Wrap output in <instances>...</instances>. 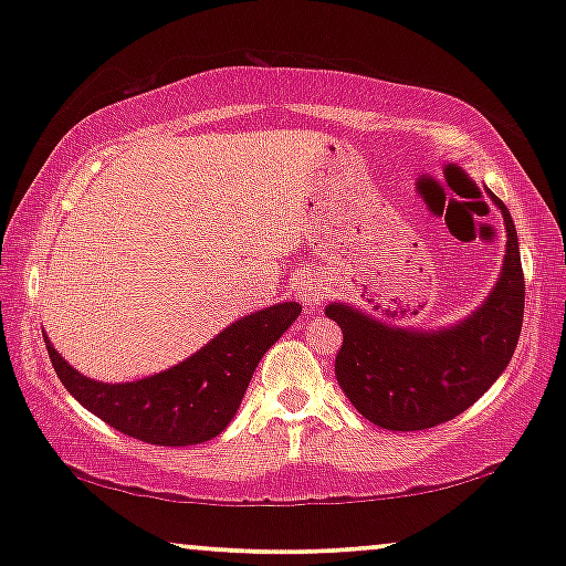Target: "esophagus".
Returning a JSON list of instances; mask_svg holds the SVG:
<instances>
[{"label":"esophagus","mask_w":566,"mask_h":566,"mask_svg":"<svg viewBox=\"0 0 566 566\" xmlns=\"http://www.w3.org/2000/svg\"><path fill=\"white\" fill-rule=\"evenodd\" d=\"M293 291H296V296L304 301L306 312H314V308L324 301V296H327V285H324L319 275L308 273V270L293 281Z\"/></svg>","instance_id":"obj_1"}]
</instances>
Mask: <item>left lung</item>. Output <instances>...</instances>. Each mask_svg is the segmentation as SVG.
<instances>
[{"mask_svg":"<svg viewBox=\"0 0 566 566\" xmlns=\"http://www.w3.org/2000/svg\"><path fill=\"white\" fill-rule=\"evenodd\" d=\"M492 196V192H490ZM507 229L505 265L490 298L446 332H407L329 304L343 329L335 376L353 407L378 428L428 430L474 405L513 358L523 327L525 277L515 223L497 196Z\"/></svg>","mask_w":566,"mask_h":566,"instance_id":"1","label":"left lung"}]
</instances>
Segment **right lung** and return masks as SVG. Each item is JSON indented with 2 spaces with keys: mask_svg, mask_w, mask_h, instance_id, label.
Wrapping results in <instances>:
<instances>
[{
  "mask_svg": "<svg viewBox=\"0 0 566 566\" xmlns=\"http://www.w3.org/2000/svg\"><path fill=\"white\" fill-rule=\"evenodd\" d=\"M298 314L293 301L262 308L231 324L180 366L130 384L92 381L51 343L45 350L66 391L123 436L151 446H196L231 422L262 355Z\"/></svg>",
  "mask_w": 566,
  "mask_h": 566,
  "instance_id": "add662e5",
  "label": "right lung"
}]
</instances>
